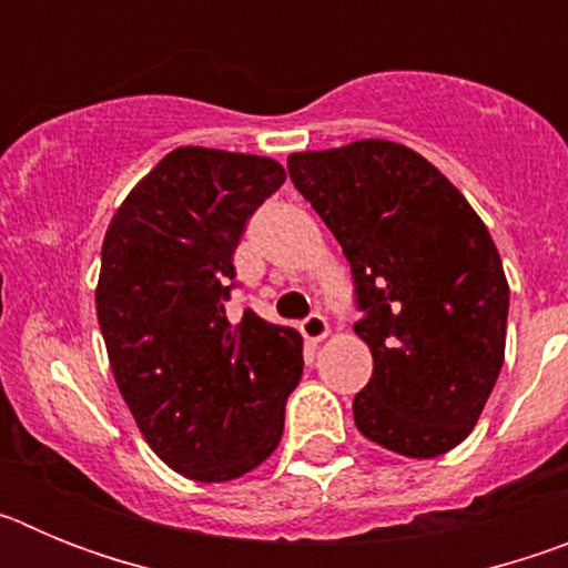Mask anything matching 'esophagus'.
I'll return each mask as SVG.
<instances>
[{
    "instance_id": "esophagus-1",
    "label": "esophagus",
    "mask_w": 568,
    "mask_h": 568,
    "mask_svg": "<svg viewBox=\"0 0 568 568\" xmlns=\"http://www.w3.org/2000/svg\"><path fill=\"white\" fill-rule=\"evenodd\" d=\"M301 333L307 335L310 341L327 338V333H329L327 318H324V315H321V313H310L307 318H304V324H301Z\"/></svg>"
}]
</instances>
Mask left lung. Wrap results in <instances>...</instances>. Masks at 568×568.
I'll use <instances>...</instances> for the list:
<instances>
[{
    "label": "left lung",
    "mask_w": 568,
    "mask_h": 568,
    "mask_svg": "<svg viewBox=\"0 0 568 568\" xmlns=\"http://www.w3.org/2000/svg\"><path fill=\"white\" fill-rule=\"evenodd\" d=\"M287 170L353 270L355 333L373 349L355 426L406 458L449 453L478 424L504 366L509 284L489 230L404 144L293 153Z\"/></svg>",
    "instance_id": "left-lung-1"
}]
</instances>
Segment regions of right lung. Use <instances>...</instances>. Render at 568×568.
<instances>
[{"label": "right lung", "mask_w": 568, "mask_h": 568, "mask_svg": "<svg viewBox=\"0 0 568 568\" xmlns=\"http://www.w3.org/2000/svg\"><path fill=\"white\" fill-rule=\"evenodd\" d=\"M284 179L264 155L179 148L104 235L97 315L119 393L150 449L202 484L273 455L304 369L295 329L224 313L241 233Z\"/></svg>", "instance_id": "1"}]
</instances>
